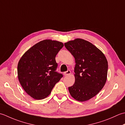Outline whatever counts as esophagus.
I'll list each match as a JSON object with an SVG mask.
<instances>
[{
    "instance_id": "obj_1",
    "label": "esophagus",
    "mask_w": 125,
    "mask_h": 125,
    "mask_svg": "<svg viewBox=\"0 0 125 125\" xmlns=\"http://www.w3.org/2000/svg\"><path fill=\"white\" fill-rule=\"evenodd\" d=\"M71 74V71L68 70L63 73V75H64L65 76H67V75H68L69 74Z\"/></svg>"
}]
</instances>
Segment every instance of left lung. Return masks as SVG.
Returning a JSON list of instances; mask_svg holds the SVG:
<instances>
[{
  "instance_id": "obj_1",
  "label": "left lung",
  "mask_w": 125,
  "mask_h": 125,
  "mask_svg": "<svg viewBox=\"0 0 125 125\" xmlns=\"http://www.w3.org/2000/svg\"><path fill=\"white\" fill-rule=\"evenodd\" d=\"M75 58V83L68 87L72 97L85 101L95 96L105 85L108 62L105 55L92 43L75 39L64 44Z\"/></svg>"
}]
</instances>
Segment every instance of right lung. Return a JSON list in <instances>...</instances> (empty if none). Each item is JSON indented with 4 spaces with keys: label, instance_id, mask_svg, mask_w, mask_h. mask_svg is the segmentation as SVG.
<instances>
[{
    "label": "right lung",
    "instance_id": "add662e5",
    "mask_svg": "<svg viewBox=\"0 0 125 125\" xmlns=\"http://www.w3.org/2000/svg\"><path fill=\"white\" fill-rule=\"evenodd\" d=\"M62 42L44 40L25 52L18 64V77L22 87L34 99L41 100L50 94L63 75L56 71L55 57Z\"/></svg>",
    "mask_w": 125,
    "mask_h": 125
}]
</instances>
